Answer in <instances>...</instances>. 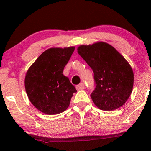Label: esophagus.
<instances>
[{"instance_id": "34e87169", "label": "esophagus", "mask_w": 151, "mask_h": 151, "mask_svg": "<svg viewBox=\"0 0 151 151\" xmlns=\"http://www.w3.org/2000/svg\"><path fill=\"white\" fill-rule=\"evenodd\" d=\"M84 88V83H80V84H78V85L76 86V89L78 91H80V90H82Z\"/></svg>"}]
</instances>
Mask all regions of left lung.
<instances>
[{"mask_svg": "<svg viewBox=\"0 0 151 151\" xmlns=\"http://www.w3.org/2000/svg\"><path fill=\"white\" fill-rule=\"evenodd\" d=\"M78 53L94 73L96 88L91 97L102 111H113L123 106L133 91V71L121 53L104 42L82 45Z\"/></svg>", "mask_w": 151, "mask_h": 151, "instance_id": "1", "label": "left lung"}]
</instances>
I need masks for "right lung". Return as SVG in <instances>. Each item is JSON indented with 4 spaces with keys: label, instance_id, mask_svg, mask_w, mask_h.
I'll list each match as a JSON object with an SVG mask.
<instances>
[{
    "label": "right lung",
    "instance_id": "1",
    "mask_svg": "<svg viewBox=\"0 0 151 151\" xmlns=\"http://www.w3.org/2000/svg\"><path fill=\"white\" fill-rule=\"evenodd\" d=\"M75 47H52L45 51L30 66L24 87L31 103L40 112L55 115L67 110L74 93L69 78L63 74Z\"/></svg>",
    "mask_w": 151,
    "mask_h": 151
}]
</instances>
